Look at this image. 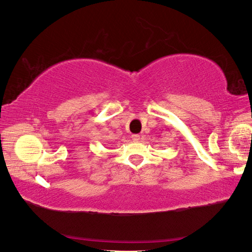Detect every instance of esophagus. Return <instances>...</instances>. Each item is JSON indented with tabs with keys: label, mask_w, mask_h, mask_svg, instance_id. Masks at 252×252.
I'll return each mask as SVG.
<instances>
[{
	"label": "esophagus",
	"mask_w": 252,
	"mask_h": 252,
	"mask_svg": "<svg viewBox=\"0 0 252 252\" xmlns=\"http://www.w3.org/2000/svg\"><path fill=\"white\" fill-rule=\"evenodd\" d=\"M132 140H133L134 142H138L140 140V135L139 134H133V135H132Z\"/></svg>",
	"instance_id": "obj_1"
}]
</instances>
